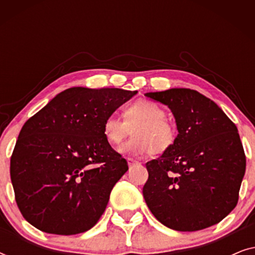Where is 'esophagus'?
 Wrapping results in <instances>:
<instances>
[{"mask_svg": "<svg viewBox=\"0 0 255 255\" xmlns=\"http://www.w3.org/2000/svg\"><path fill=\"white\" fill-rule=\"evenodd\" d=\"M128 166H133V165H135V163H138V161L137 160H134V159H132V158H128Z\"/></svg>", "mask_w": 255, "mask_h": 255, "instance_id": "1", "label": "esophagus"}]
</instances>
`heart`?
Listing matches in <instances>:
<instances>
[{
	"label": "heart",
	"mask_w": 255,
	"mask_h": 255,
	"mask_svg": "<svg viewBox=\"0 0 255 255\" xmlns=\"http://www.w3.org/2000/svg\"><path fill=\"white\" fill-rule=\"evenodd\" d=\"M166 117V111L159 104L139 100L125 108L124 120L116 114L108 115L103 122V134L109 144L118 145L133 128V135L118 148L121 153L135 156L162 153L176 139V128Z\"/></svg>",
	"instance_id": "obj_1"
}]
</instances>
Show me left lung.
<instances>
[{
    "mask_svg": "<svg viewBox=\"0 0 255 255\" xmlns=\"http://www.w3.org/2000/svg\"><path fill=\"white\" fill-rule=\"evenodd\" d=\"M172 110L179 134L158 159L146 163L142 188L154 217L176 231L217 224L236 208L246 169L238 128L208 97L173 88L146 93Z\"/></svg>",
    "mask_w": 255,
    "mask_h": 255,
    "instance_id": "1",
    "label": "left lung"
}]
</instances>
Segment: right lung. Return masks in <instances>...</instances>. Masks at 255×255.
<instances>
[{
    "label": "right lung",
    "instance_id": "add662e5",
    "mask_svg": "<svg viewBox=\"0 0 255 255\" xmlns=\"http://www.w3.org/2000/svg\"><path fill=\"white\" fill-rule=\"evenodd\" d=\"M137 92L73 87L23 125L10 159L15 200L40 231H88L106 210L128 162L103 134L108 115Z\"/></svg>",
    "mask_w": 255,
    "mask_h": 255
}]
</instances>
